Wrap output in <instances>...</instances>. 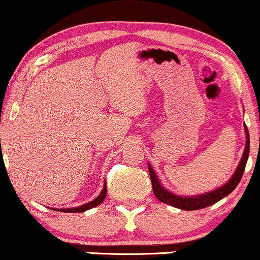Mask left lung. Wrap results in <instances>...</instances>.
<instances>
[{
	"mask_svg": "<svg viewBox=\"0 0 260 260\" xmlns=\"http://www.w3.org/2000/svg\"><path fill=\"white\" fill-rule=\"evenodd\" d=\"M244 131H245V148H244L243 156H241L240 161H239L238 167H236L235 172H234L233 176L230 177L228 182L222 186H220L218 188H215L214 191L206 192V193L201 194H194V196H181V194H176L172 191L167 189L163 184L159 181L158 176L154 172V169L151 168L150 164L148 163V169L149 174H150L151 184H153V192L155 194L156 199L159 200L163 204L169 205V206H173L176 209L186 210V211H193V210H201L205 207H209L211 205L216 204L220 200L225 199L226 196L231 193L234 189L236 188V186L240 182L241 177H243L244 169H245L246 161H248L249 156V148H250V139H249V131L246 125H244Z\"/></svg>",
	"mask_w": 260,
	"mask_h": 260,
	"instance_id": "obj_1",
	"label": "left lung"
}]
</instances>
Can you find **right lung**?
Returning <instances> with one entry per match:
<instances>
[{
    "mask_svg": "<svg viewBox=\"0 0 260 260\" xmlns=\"http://www.w3.org/2000/svg\"><path fill=\"white\" fill-rule=\"evenodd\" d=\"M106 193H107V188H106V182H105L101 193H100L93 201L87 202V204L82 205V206H78V207H71V209H53V210H55V211H60V212H73V214H76V212H84L87 211V210L92 209V207H96L99 206V205H101L102 202H104L105 197H106Z\"/></svg>",
    "mask_w": 260,
    "mask_h": 260,
    "instance_id": "right-lung-1",
    "label": "right lung"
}]
</instances>
